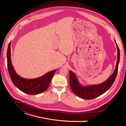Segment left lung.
<instances>
[{
    "instance_id": "left-lung-1",
    "label": "left lung",
    "mask_w": 126,
    "mask_h": 126,
    "mask_svg": "<svg viewBox=\"0 0 126 126\" xmlns=\"http://www.w3.org/2000/svg\"><path fill=\"white\" fill-rule=\"evenodd\" d=\"M116 42V41H115ZM117 48V60L115 70L113 73L105 81L98 85L82 86L79 83L78 80L72 71L69 72V83L70 86L73 93L80 98L90 100L100 96L107 91L115 80L117 75L118 65L120 60V50L116 42Z\"/></svg>"
}]
</instances>
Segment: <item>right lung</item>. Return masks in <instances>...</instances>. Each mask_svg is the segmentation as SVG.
I'll use <instances>...</instances> for the list:
<instances>
[{
    "instance_id": "right-lung-1",
    "label": "right lung",
    "mask_w": 126,
    "mask_h": 126,
    "mask_svg": "<svg viewBox=\"0 0 126 126\" xmlns=\"http://www.w3.org/2000/svg\"><path fill=\"white\" fill-rule=\"evenodd\" d=\"M9 43L7 52V67L10 78L14 84L22 92L29 94H37L46 90L51 82L56 69L47 72L45 75L35 79H26L19 76L15 71L11 63Z\"/></svg>"
}]
</instances>
